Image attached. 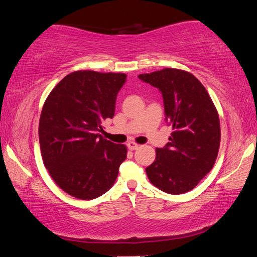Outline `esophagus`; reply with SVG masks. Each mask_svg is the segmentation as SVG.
I'll return each instance as SVG.
<instances>
[{"mask_svg":"<svg viewBox=\"0 0 257 257\" xmlns=\"http://www.w3.org/2000/svg\"><path fill=\"white\" fill-rule=\"evenodd\" d=\"M127 147L130 149V151H136V149L139 147V145L134 142H130L127 144Z\"/></svg>","mask_w":257,"mask_h":257,"instance_id":"34e87169","label":"esophagus"}]
</instances>
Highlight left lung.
I'll return each mask as SVG.
<instances>
[{"instance_id": "left-lung-1", "label": "left lung", "mask_w": 257, "mask_h": 257, "mask_svg": "<svg viewBox=\"0 0 257 257\" xmlns=\"http://www.w3.org/2000/svg\"><path fill=\"white\" fill-rule=\"evenodd\" d=\"M157 87L164 101L166 121L172 125L165 147L146 167L149 181L170 194L194 189L217 160L220 146L218 111L201 82L189 72L164 68L138 76Z\"/></svg>"}]
</instances>
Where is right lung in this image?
I'll use <instances>...</instances> for the list:
<instances>
[{
  "label": "right lung",
  "mask_w": 257,
  "mask_h": 257,
  "mask_svg": "<svg viewBox=\"0 0 257 257\" xmlns=\"http://www.w3.org/2000/svg\"><path fill=\"white\" fill-rule=\"evenodd\" d=\"M123 73L76 71L65 76L45 101L39 143L45 167L60 189L81 200L105 193L115 182L127 147L106 141V119L114 115Z\"/></svg>",
  "instance_id": "obj_1"
}]
</instances>
